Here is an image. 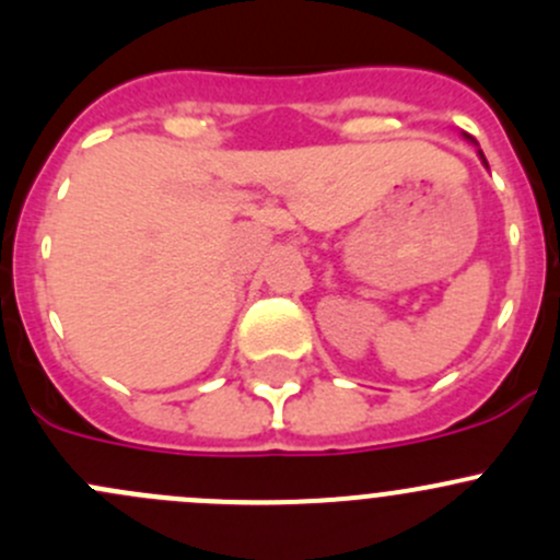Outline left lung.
Here are the masks:
<instances>
[{
    "mask_svg": "<svg viewBox=\"0 0 560 560\" xmlns=\"http://www.w3.org/2000/svg\"><path fill=\"white\" fill-rule=\"evenodd\" d=\"M463 138H466V140H468V143H474V145H479V143H477V140H474V138H471V135H468V132H463ZM477 154H479V160H482V165H485V167H488V160H485V154H482V149H477Z\"/></svg>",
    "mask_w": 560,
    "mask_h": 560,
    "instance_id": "left-lung-1",
    "label": "left lung"
}]
</instances>
